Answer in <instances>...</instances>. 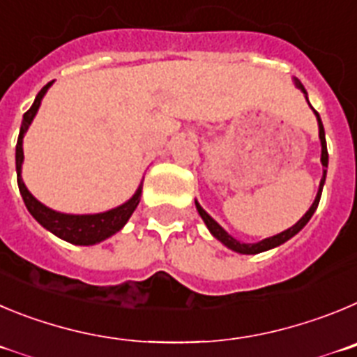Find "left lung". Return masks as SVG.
<instances>
[{
    "mask_svg": "<svg viewBox=\"0 0 357 357\" xmlns=\"http://www.w3.org/2000/svg\"><path fill=\"white\" fill-rule=\"evenodd\" d=\"M295 85H297L298 89H301V91L304 92V94H307L306 89H304L303 83L298 82V79H295ZM314 115H317V119H319V137H320V144H322V158H320V160H322V165L327 167V160H329V155H327V146H326V131H324V126H322V121H320L319 112H314ZM326 172L327 171H324L322 179H320L319 194H317V197H314V202H313V204H311L310 210L306 211V215H304V217L301 218V220H298L297 224H295V226H291L290 229L282 231V233L275 234V236H271V238L261 240V242H258V243H242V242H238V240L233 238L231 234H227V231H224L222 227L218 226V224L215 222L213 218H211L210 215L206 213V211L202 210L201 204H199L197 201H195V208H197L199 215H201V218H202V220H204V224H206V226H208V229L211 231V234H213V236L217 240H220V242H222L224 245L229 247V249L234 250V252H240V255H258V252H263V250H268V249H272V247H278V245H281V243H284V242H287V240H290L291 236H294V234H297L298 231L303 229V227L306 226L307 222H310V218L313 217L314 210H317V206H319V202H320V195H322L324 181H326Z\"/></svg>",
    "mask_w": 357,
    "mask_h": 357,
    "instance_id": "obj_1",
    "label": "left lung"
}]
</instances>
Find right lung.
Segmentation results:
<instances>
[{"instance_id":"1","label":"right lung","mask_w":357,"mask_h":357,"mask_svg":"<svg viewBox=\"0 0 357 357\" xmlns=\"http://www.w3.org/2000/svg\"><path fill=\"white\" fill-rule=\"evenodd\" d=\"M51 83L53 82H50L46 86L40 89V92H38L37 98H35L30 110L22 115L21 131H19L17 146H15V169H17L19 192H21L22 201H24V204H26L28 211L33 215V218L40 224V226L50 229L51 233L56 234L59 238L66 240V242L76 243V245H94V243L101 242V240L108 238V236L117 233V231L128 222V218L131 217L135 208L139 206L140 194H142V183H140L139 190L135 192L133 197H131L128 202H124L123 206H117L110 211L96 213V215L59 213V211H54L51 210V208L44 206L43 202H38L37 199L28 192V188L24 186V183H22V178H21V165H22V158H24V155H22V137H24L28 126H30L31 121H33L35 114H37L38 107H40V101H43L44 94H46V91L50 89Z\"/></svg>"}]
</instances>
